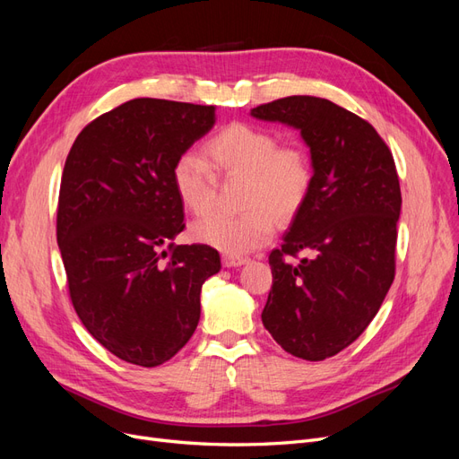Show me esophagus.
I'll use <instances>...</instances> for the list:
<instances>
[{
	"label": "esophagus",
	"instance_id": "1",
	"mask_svg": "<svg viewBox=\"0 0 459 459\" xmlns=\"http://www.w3.org/2000/svg\"><path fill=\"white\" fill-rule=\"evenodd\" d=\"M221 262H224L226 268H235V266H241V264H245L247 258L238 256V255H224L221 256Z\"/></svg>",
	"mask_w": 459,
	"mask_h": 459
}]
</instances>
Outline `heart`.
<instances>
[{"label": "heart", "instance_id": "1", "mask_svg": "<svg viewBox=\"0 0 459 459\" xmlns=\"http://www.w3.org/2000/svg\"><path fill=\"white\" fill-rule=\"evenodd\" d=\"M211 166L184 152L172 166V187L191 214L211 211L216 176L245 178L243 214L212 212L193 224V238L228 255H245L268 243L275 218L293 220L307 203L314 166L308 151L297 143H280L277 135L253 124L233 122L204 145Z\"/></svg>", "mask_w": 459, "mask_h": 459}]
</instances>
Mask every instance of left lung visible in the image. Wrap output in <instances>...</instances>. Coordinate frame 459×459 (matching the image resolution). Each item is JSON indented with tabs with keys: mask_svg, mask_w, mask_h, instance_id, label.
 I'll list each match as a JSON object with an SVG mask.
<instances>
[{
	"mask_svg": "<svg viewBox=\"0 0 459 459\" xmlns=\"http://www.w3.org/2000/svg\"><path fill=\"white\" fill-rule=\"evenodd\" d=\"M251 115L299 128L310 147L312 191L270 253L262 324L283 351L319 362L362 335L394 281L396 164L368 120L322 97H283ZM302 250L311 256L297 263Z\"/></svg>",
	"mask_w": 459,
	"mask_h": 459,
	"instance_id": "8db88e82",
	"label": "left lung"
}]
</instances>
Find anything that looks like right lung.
<instances>
[{"mask_svg":"<svg viewBox=\"0 0 459 459\" xmlns=\"http://www.w3.org/2000/svg\"><path fill=\"white\" fill-rule=\"evenodd\" d=\"M214 126L212 105L140 97L97 117L68 152L57 243L80 322L108 352L155 368L182 349L201 317L216 248L176 245L184 206L172 166Z\"/></svg>","mask_w":459,"mask_h":459,"instance_id":"1","label":"right lung"}]
</instances>
